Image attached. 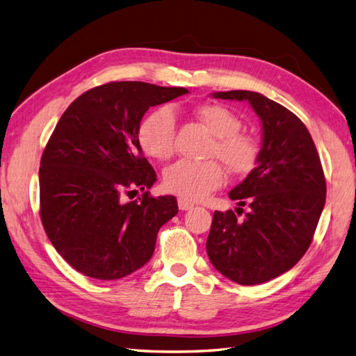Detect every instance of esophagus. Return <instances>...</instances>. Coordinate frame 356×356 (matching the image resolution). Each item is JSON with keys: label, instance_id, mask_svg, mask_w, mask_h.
Wrapping results in <instances>:
<instances>
[{"label": "esophagus", "instance_id": "obj_1", "mask_svg": "<svg viewBox=\"0 0 356 356\" xmlns=\"http://www.w3.org/2000/svg\"><path fill=\"white\" fill-rule=\"evenodd\" d=\"M177 205H179V209H182V211H188V209L194 208V203L190 202V200H186V199H179Z\"/></svg>", "mask_w": 356, "mask_h": 356}]
</instances>
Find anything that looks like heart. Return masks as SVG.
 Returning a JSON list of instances; mask_svg holds the SVG:
<instances>
[{
    "label": "heart",
    "mask_w": 356,
    "mask_h": 356,
    "mask_svg": "<svg viewBox=\"0 0 356 356\" xmlns=\"http://www.w3.org/2000/svg\"><path fill=\"white\" fill-rule=\"evenodd\" d=\"M197 118L214 136L208 156L217 157L234 174H246L259 161L260 145L251 134L241 133V120L223 105L207 104L195 110ZM138 139L142 149L156 159L166 161L174 153L176 113L168 105L151 111L139 125ZM225 182L223 166L217 161H177L163 172L166 191L188 200H200L218 190Z\"/></svg>",
    "instance_id": "heart-1"
}]
</instances>
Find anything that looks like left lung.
<instances>
[{
	"instance_id": "8db88e82",
	"label": "left lung",
	"mask_w": 356,
	"mask_h": 356,
	"mask_svg": "<svg viewBox=\"0 0 356 356\" xmlns=\"http://www.w3.org/2000/svg\"><path fill=\"white\" fill-rule=\"evenodd\" d=\"M248 101L261 120L263 142L255 168L229 193L232 209L216 211L207 240L214 268L238 284L266 283L300 261L311 246L326 203V179L306 125L283 105L248 90L213 95Z\"/></svg>"
}]
</instances>
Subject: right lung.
I'll use <instances>...</instances> for the list:
<instances>
[{
  "mask_svg": "<svg viewBox=\"0 0 356 356\" xmlns=\"http://www.w3.org/2000/svg\"><path fill=\"white\" fill-rule=\"evenodd\" d=\"M182 87L108 82L76 97L53 130L40 166V216L63 259L81 274L118 280L154 252L159 229L179 213L174 195L153 197L156 171L138 131L149 107ZM143 191L133 202L124 195Z\"/></svg>",
  "mask_w": 356,
  "mask_h": 356,
  "instance_id": "right-lung-1",
  "label": "right lung"
}]
</instances>
